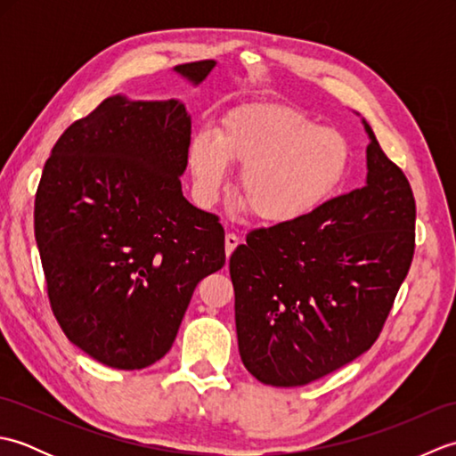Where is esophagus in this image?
<instances>
[{
    "mask_svg": "<svg viewBox=\"0 0 456 456\" xmlns=\"http://www.w3.org/2000/svg\"><path fill=\"white\" fill-rule=\"evenodd\" d=\"M240 243V239L235 233H227L225 235V255L231 256L233 255V250L237 248V245Z\"/></svg>",
    "mask_w": 456,
    "mask_h": 456,
    "instance_id": "obj_1",
    "label": "esophagus"
}]
</instances>
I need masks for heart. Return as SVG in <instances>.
Instances as JSON below:
<instances>
[{
	"mask_svg": "<svg viewBox=\"0 0 456 456\" xmlns=\"http://www.w3.org/2000/svg\"><path fill=\"white\" fill-rule=\"evenodd\" d=\"M351 142L282 103L243 105L221 118L216 134L191 137L188 164L198 196L211 203L229 183V162L243 167L239 196L255 217L292 223L315 211L341 186Z\"/></svg>",
	"mask_w": 456,
	"mask_h": 456,
	"instance_id": "1",
	"label": "heart"
}]
</instances>
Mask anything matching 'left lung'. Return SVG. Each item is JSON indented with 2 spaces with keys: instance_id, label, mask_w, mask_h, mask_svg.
I'll return each mask as SVG.
<instances>
[{
  "instance_id": "1",
  "label": "left lung",
  "mask_w": 456,
  "mask_h": 456,
  "mask_svg": "<svg viewBox=\"0 0 456 456\" xmlns=\"http://www.w3.org/2000/svg\"><path fill=\"white\" fill-rule=\"evenodd\" d=\"M362 123L364 186L250 231L229 258L240 361L263 384L304 386L366 353L408 276L413 191Z\"/></svg>"
}]
</instances>
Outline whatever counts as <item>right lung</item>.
Returning <instances> with one entry per match:
<instances>
[{
    "label": "right lung",
    "instance_id": "right-lung-1",
    "mask_svg": "<svg viewBox=\"0 0 456 456\" xmlns=\"http://www.w3.org/2000/svg\"><path fill=\"white\" fill-rule=\"evenodd\" d=\"M216 61L174 66L200 86ZM191 119L180 100H103L51 151L35 239L53 314L95 361L139 370L170 351L201 278L225 265V231L183 198Z\"/></svg>",
    "mask_w": 456,
    "mask_h": 456
}]
</instances>
